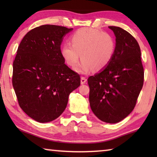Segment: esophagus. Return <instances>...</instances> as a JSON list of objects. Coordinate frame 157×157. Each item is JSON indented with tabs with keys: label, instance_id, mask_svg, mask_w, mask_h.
Here are the masks:
<instances>
[{
	"label": "esophagus",
	"instance_id": "obj_1",
	"mask_svg": "<svg viewBox=\"0 0 157 157\" xmlns=\"http://www.w3.org/2000/svg\"><path fill=\"white\" fill-rule=\"evenodd\" d=\"M86 81H87V79H86V78H84V77H82L81 78V84H84L86 82Z\"/></svg>",
	"mask_w": 157,
	"mask_h": 157
}]
</instances>
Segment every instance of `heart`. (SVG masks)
Masks as SVG:
<instances>
[{"label": "heart", "instance_id": "1", "mask_svg": "<svg viewBox=\"0 0 157 157\" xmlns=\"http://www.w3.org/2000/svg\"><path fill=\"white\" fill-rule=\"evenodd\" d=\"M71 43L61 47V54L68 65L74 67L80 59L82 62L75 68L82 74L104 69L114 57L117 41L114 36L98 29L83 28L71 36Z\"/></svg>", "mask_w": 157, "mask_h": 157}]
</instances>
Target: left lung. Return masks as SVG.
<instances>
[{
	"instance_id": "8db88e82",
	"label": "left lung",
	"mask_w": 157,
	"mask_h": 157,
	"mask_svg": "<svg viewBox=\"0 0 157 157\" xmlns=\"http://www.w3.org/2000/svg\"><path fill=\"white\" fill-rule=\"evenodd\" d=\"M109 28L116 37V52L106 67L88 78L89 101L100 120L116 123L134 109L144 83V68L137 40L121 28Z\"/></svg>"
}]
</instances>
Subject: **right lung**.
Wrapping results in <instances>:
<instances>
[{
  "mask_svg": "<svg viewBox=\"0 0 157 157\" xmlns=\"http://www.w3.org/2000/svg\"><path fill=\"white\" fill-rule=\"evenodd\" d=\"M73 30L43 25L28 32L20 42L13 65V86L20 107L40 123L61 115L69 95L80 85V77L65 64L63 37Z\"/></svg>",
  "mask_w": 157,
  "mask_h": 157,
  "instance_id": "obj_1",
  "label": "right lung"
}]
</instances>
